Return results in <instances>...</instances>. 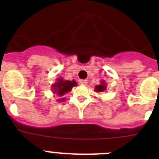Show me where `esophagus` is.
<instances>
[{"label": "esophagus", "instance_id": "1", "mask_svg": "<svg viewBox=\"0 0 159 159\" xmlns=\"http://www.w3.org/2000/svg\"><path fill=\"white\" fill-rule=\"evenodd\" d=\"M80 84H83V85H86L88 84V80H80Z\"/></svg>", "mask_w": 159, "mask_h": 159}]
</instances>
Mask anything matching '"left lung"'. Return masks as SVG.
<instances>
[{
    "instance_id": "left-lung-1",
    "label": "left lung",
    "mask_w": 159,
    "mask_h": 159,
    "mask_svg": "<svg viewBox=\"0 0 159 159\" xmlns=\"http://www.w3.org/2000/svg\"><path fill=\"white\" fill-rule=\"evenodd\" d=\"M107 86H106V83L105 81H101V84L99 85H96L95 88V92H104L105 90H106Z\"/></svg>"
}]
</instances>
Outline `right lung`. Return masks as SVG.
Masks as SVG:
<instances>
[{
    "mask_svg": "<svg viewBox=\"0 0 159 159\" xmlns=\"http://www.w3.org/2000/svg\"><path fill=\"white\" fill-rule=\"evenodd\" d=\"M52 89L53 90V93L57 94L59 96L62 97L67 92H71L73 87L77 86V84L75 80H64L63 78H58L57 82L52 84ZM57 100L59 102H62V101H64V98H60Z\"/></svg>",
    "mask_w": 159,
    "mask_h": 159,
    "instance_id": "add662e5",
    "label": "right lung"
}]
</instances>
